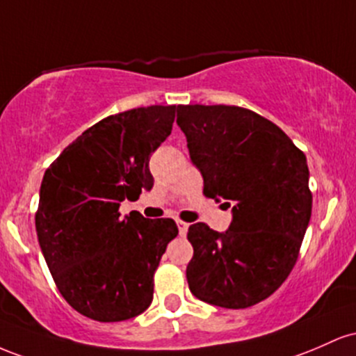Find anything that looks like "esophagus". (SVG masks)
Returning a JSON list of instances; mask_svg holds the SVG:
<instances>
[{"mask_svg": "<svg viewBox=\"0 0 356 356\" xmlns=\"http://www.w3.org/2000/svg\"><path fill=\"white\" fill-rule=\"evenodd\" d=\"M177 225H178V232H179V235H181V237H185L186 235V232H188V223L186 222H181V220H178L177 222Z\"/></svg>", "mask_w": 356, "mask_h": 356, "instance_id": "esophagus-1", "label": "esophagus"}]
</instances>
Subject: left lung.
I'll list each match as a JSON object with an SVG mask.
<instances>
[{
  "mask_svg": "<svg viewBox=\"0 0 356 356\" xmlns=\"http://www.w3.org/2000/svg\"><path fill=\"white\" fill-rule=\"evenodd\" d=\"M203 193L232 209L225 232L190 225L191 294L242 309L277 289L298 261L313 197L302 151L274 122L235 106H178Z\"/></svg>",
  "mask_w": 356,
  "mask_h": 356,
  "instance_id": "left-lung-1",
  "label": "left lung"
}]
</instances>
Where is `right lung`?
Masks as SVG:
<instances>
[{
  "mask_svg": "<svg viewBox=\"0 0 356 356\" xmlns=\"http://www.w3.org/2000/svg\"><path fill=\"white\" fill-rule=\"evenodd\" d=\"M178 106L138 107L109 115L79 136L45 171L35 227L60 294L102 323L124 321L153 301V275L178 235L171 218H145L124 200L153 188L149 158Z\"/></svg>",
  "mask_w": 356,
  "mask_h": 356,
  "instance_id": "right-lung-1",
  "label": "right lung"
}]
</instances>
